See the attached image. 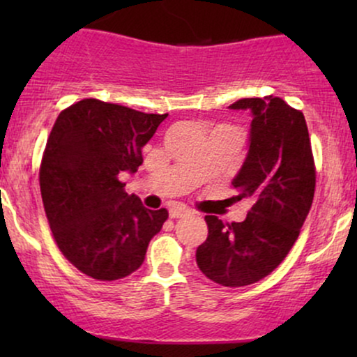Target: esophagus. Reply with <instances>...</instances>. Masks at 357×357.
<instances>
[{
  "mask_svg": "<svg viewBox=\"0 0 357 357\" xmlns=\"http://www.w3.org/2000/svg\"><path fill=\"white\" fill-rule=\"evenodd\" d=\"M190 215V210L184 206H173L169 210V216L171 218H183V216Z\"/></svg>",
  "mask_w": 357,
  "mask_h": 357,
  "instance_id": "1",
  "label": "esophagus"
}]
</instances>
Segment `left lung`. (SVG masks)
<instances>
[{"instance_id":"left-lung-1","label":"left lung","mask_w":357,"mask_h":357,"mask_svg":"<svg viewBox=\"0 0 357 357\" xmlns=\"http://www.w3.org/2000/svg\"><path fill=\"white\" fill-rule=\"evenodd\" d=\"M230 109L252 112L248 153L231 184L253 204L240 223L204 216L208 238L196 264L216 284L243 287L273 272L294 247L312 206L315 167L301 110L273 96Z\"/></svg>"}]
</instances>
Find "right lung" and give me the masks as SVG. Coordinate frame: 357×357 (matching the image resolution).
<instances>
[{"label":"right lung","mask_w":357,"mask_h":357,"mask_svg":"<svg viewBox=\"0 0 357 357\" xmlns=\"http://www.w3.org/2000/svg\"><path fill=\"white\" fill-rule=\"evenodd\" d=\"M167 114L84 99L56 117L40 166V190L53 238L85 275L117 280L144 261L167 210H147L119 174L136 173L142 147Z\"/></svg>","instance_id":"right-lung-1"}]
</instances>
